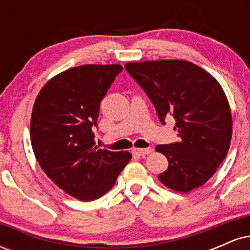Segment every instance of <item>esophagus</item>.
<instances>
[{
	"instance_id": "34e87169",
	"label": "esophagus",
	"mask_w": 250,
	"mask_h": 250,
	"mask_svg": "<svg viewBox=\"0 0 250 250\" xmlns=\"http://www.w3.org/2000/svg\"><path fill=\"white\" fill-rule=\"evenodd\" d=\"M151 153V148H145V149H133V154L136 156H146V155Z\"/></svg>"
}]
</instances>
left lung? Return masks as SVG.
<instances>
[{
  "label": "left lung",
  "mask_w": 250,
  "mask_h": 250,
  "mask_svg": "<svg viewBox=\"0 0 250 250\" xmlns=\"http://www.w3.org/2000/svg\"><path fill=\"white\" fill-rule=\"evenodd\" d=\"M125 70L143 89L162 125L171 115L179 141L159 145L168 169L159 175L166 187L188 193L213 176L228 153L233 130L225 91L210 74L180 60L127 63Z\"/></svg>",
  "instance_id": "left-lung-1"
}]
</instances>
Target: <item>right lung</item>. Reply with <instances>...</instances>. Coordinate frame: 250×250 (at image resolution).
I'll return each mask as SVG.
<instances>
[{
  "label": "right lung",
  "mask_w": 250,
  "mask_h": 250,
  "mask_svg": "<svg viewBox=\"0 0 250 250\" xmlns=\"http://www.w3.org/2000/svg\"><path fill=\"white\" fill-rule=\"evenodd\" d=\"M123 70L119 64H85L45 83L34 103L30 139L37 162L62 190L93 201L115 185L129 151L96 146L100 103Z\"/></svg>",
  "instance_id": "right-lung-1"
}]
</instances>
